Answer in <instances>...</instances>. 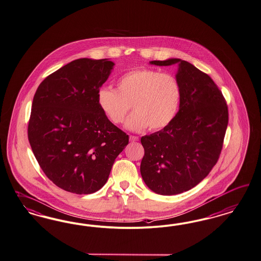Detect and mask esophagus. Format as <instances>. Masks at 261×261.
<instances>
[{
  "label": "esophagus",
  "mask_w": 261,
  "mask_h": 261,
  "mask_svg": "<svg viewBox=\"0 0 261 261\" xmlns=\"http://www.w3.org/2000/svg\"><path fill=\"white\" fill-rule=\"evenodd\" d=\"M129 139H130L131 142H138L139 141V138L137 136L131 135L129 137Z\"/></svg>",
  "instance_id": "1"
}]
</instances>
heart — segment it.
<instances>
[{"mask_svg":"<svg viewBox=\"0 0 261 261\" xmlns=\"http://www.w3.org/2000/svg\"><path fill=\"white\" fill-rule=\"evenodd\" d=\"M96 102L101 113L113 124H120L132 106L135 113L126 127L141 131L149 126L157 131L170 125L181 102L177 79L168 73L143 68L126 72L117 82L116 90L101 88Z\"/></svg>","mask_w":261,"mask_h":261,"instance_id":"1","label":"heart"}]
</instances>
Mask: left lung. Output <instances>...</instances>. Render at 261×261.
Wrapping results in <instances>:
<instances>
[{"instance_id": "1", "label": "left lung", "mask_w": 261, "mask_h": 261, "mask_svg": "<svg viewBox=\"0 0 261 261\" xmlns=\"http://www.w3.org/2000/svg\"><path fill=\"white\" fill-rule=\"evenodd\" d=\"M175 63L181 88L177 115L170 125L141 139L142 177L149 189L165 196L186 192L206 177L220 157L228 123L225 99L210 76L180 59L150 62Z\"/></svg>"}]
</instances>
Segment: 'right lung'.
Masks as SVG:
<instances>
[{
	"instance_id": "add662e5",
	"label": "right lung",
	"mask_w": 261,
	"mask_h": 261,
	"mask_svg": "<svg viewBox=\"0 0 261 261\" xmlns=\"http://www.w3.org/2000/svg\"><path fill=\"white\" fill-rule=\"evenodd\" d=\"M115 63L78 59L46 77L33 100L28 138L41 170L61 189L92 194L129 142L99 110L96 96Z\"/></svg>"
}]
</instances>
